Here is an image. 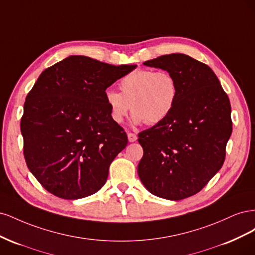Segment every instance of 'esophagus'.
Masks as SVG:
<instances>
[{"label": "esophagus", "mask_w": 255, "mask_h": 255, "mask_svg": "<svg viewBox=\"0 0 255 255\" xmlns=\"http://www.w3.org/2000/svg\"><path fill=\"white\" fill-rule=\"evenodd\" d=\"M128 141L129 142H134V141L137 140V135L134 134V133L128 132Z\"/></svg>", "instance_id": "obj_1"}]
</instances>
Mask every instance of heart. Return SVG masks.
Wrapping results in <instances>:
<instances>
[{
  "instance_id": "b5f03b06",
  "label": "heart",
  "mask_w": 255,
  "mask_h": 255,
  "mask_svg": "<svg viewBox=\"0 0 255 255\" xmlns=\"http://www.w3.org/2000/svg\"><path fill=\"white\" fill-rule=\"evenodd\" d=\"M119 85L121 92H105L111 118L117 125L125 121L130 107L134 123L156 125L171 113L177 98L176 80L165 70L136 69L123 76Z\"/></svg>"
}]
</instances>
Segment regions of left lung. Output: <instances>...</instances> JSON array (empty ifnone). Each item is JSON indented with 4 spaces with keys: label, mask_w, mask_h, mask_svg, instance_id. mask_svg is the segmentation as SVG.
Segmentation results:
<instances>
[{
    "label": "left lung",
    "mask_w": 255,
    "mask_h": 255,
    "mask_svg": "<svg viewBox=\"0 0 255 255\" xmlns=\"http://www.w3.org/2000/svg\"><path fill=\"white\" fill-rule=\"evenodd\" d=\"M176 80L171 113L138 134L143 156L138 164L144 187L168 200H182L201 190L226 159L232 134L231 104L212 69L180 53L148 61Z\"/></svg>",
    "instance_id": "left-lung-1"
}]
</instances>
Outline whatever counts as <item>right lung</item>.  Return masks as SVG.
<instances>
[{"mask_svg": "<svg viewBox=\"0 0 255 255\" xmlns=\"http://www.w3.org/2000/svg\"><path fill=\"white\" fill-rule=\"evenodd\" d=\"M73 55L40 74L21 118L29 171L50 194L75 200L96 194L128 136L115 123L105 90L136 68Z\"/></svg>", "mask_w": 255, "mask_h": 255, "instance_id": "add662e5", "label": "right lung"}]
</instances>
